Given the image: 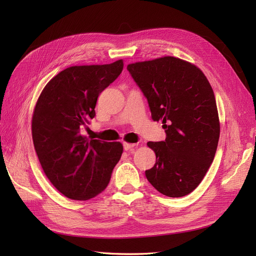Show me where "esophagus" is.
Returning <instances> with one entry per match:
<instances>
[{
  "label": "esophagus",
  "instance_id": "1",
  "mask_svg": "<svg viewBox=\"0 0 256 256\" xmlns=\"http://www.w3.org/2000/svg\"><path fill=\"white\" fill-rule=\"evenodd\" d=\"M134 146H136V144H134V143L124 142V150H132Z\"/></svg>",
  "mask_w": 256,
  "mask_h": 256
}]
</instances>
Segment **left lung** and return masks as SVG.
<instances>
[{"instance_id":"left-lung-1","label":"left lung","mask_w":256,"mask_h":256,"mask_svg":"<svg viewBox=\"0 0 256 256\" xmlns=\"http://www.w3.org/2000/svg\"><path fill=\"white\" fill-rule=\"evenodd\" d=\"M148 102L152 118L162 122L166 141L148 142L156 164L145 171L162 194L182 198L203 180L214 158L220 120L210 83L198 67L164 56L127 66Z\"/></svg>"}]
</instances>
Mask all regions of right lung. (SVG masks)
Returning <instances> with one entry per match:
<instances>
[{
	"label": "right lung",
	"mask_w": 256,
	"mask_h": 256,
	"mask_svg": "<svg viewBox=\"0 0 256 256\" xmlns=\"http://www.w3.org/2000/svg\"><path fill=\"white\" fill-rule=\"evenodd\" d=\"M122 68V60L68 67L53 76L37 99L32 116L37 157L50 182L68 198L88 200L102 193L120 159V142L88 140L80 128L94 118L99 94Z\"/></svg>",
	"instance_id": "1"
}]
</instances>
